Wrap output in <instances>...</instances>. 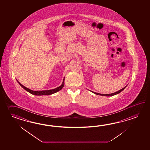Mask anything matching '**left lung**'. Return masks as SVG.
I'll return each instance as SVG.
<instances>
[{
    "instance_id": "1",
    "label": "left lung",
    "mask_w": 150,
    "mask_h": 150,
    "mask_svg": "<svg viewBox=\"0 0 150 150\" xmlns=\"http://www.w3.org/2000/svg\"><path fill=\"white\" fill-rule=\"evenodd\" d=\"M126 87H127V86H125L124 88H123L122 89H120V91H117L116 92L113 93H112V94H100V93H98L94 92H93V91H91L93 93H94V94H96V95H99V96H115V95H116V94H117L118 93L121 92L122 91L123 89H125V88Z\"/></svg>"
}]
</instances>
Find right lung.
Returning a JSON list of instances; mask_svg holds the SVG:
<instances>
[{
  "instance_id": "add662e5",
  "label": "right lung",
  "mask_w": 150,
  "mask_h": 150,
  "mask_svg": "<svg viewBox=\"0 0 150 150\" xmlns=\"http://www.w3.org/2000/svg\"><path fill=\"white\" fill-rule=\"evenodd\" d=\"M64 80L65 79L64 78L63 83H62V84L61 85V86L58 87L54 89L47 90V91H34L29 89L28 88L25 87V86H23V85L21 84L19 81H18V82L19 83L20 85L23 87V88H24L25 91H27V92H28L29 93H30L32 94L35 95V96H45V95L48 96V95H51V94H52L54 93L57 92L59 91L60 90L62 89L64 86Z\"/></svg>"
}]
</instances>
